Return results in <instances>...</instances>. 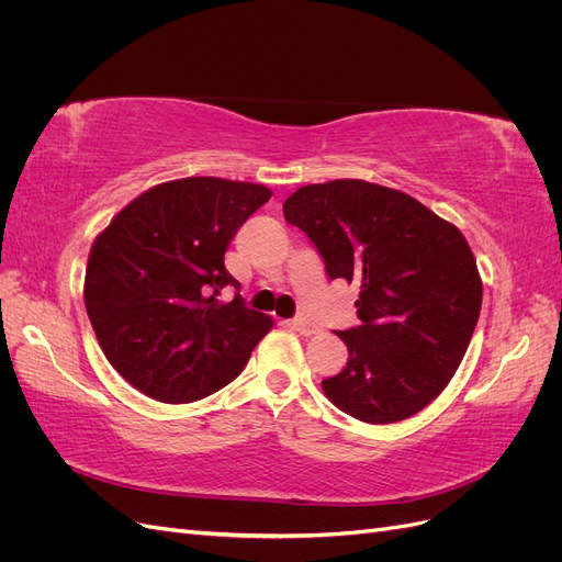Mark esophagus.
Instances as JSON below:
<instances>
[{
    "mask_svg": "<svg viewBox=\"0 0 562 562\" xmlns=\"http://www.w3.org/2000/svg\"><path fill=\"white\" fill-rule=\"evenodd\" d=\"M288 328L300 333V335H304V337H310V335H314V333L318 330L316 326H312V323L302 321V318H291V321H288Z\"/></svg>",
    "mask_w": 562,
    "mask_h": 562,
    "instance_id": "34e87169",
    "label": "esophagus"
}]
</instances>
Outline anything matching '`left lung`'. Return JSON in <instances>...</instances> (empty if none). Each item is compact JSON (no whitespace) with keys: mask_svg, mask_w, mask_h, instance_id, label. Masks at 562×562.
I'll list each match as a JSON object with an SVG mask.
<instances>
[{"mask_svg":"<svg viewBox=\"0 0 562 562\" xmlns=\"http://www.w3.org/2000/svg\"><path fill=\"white\" fill-rule=\"evenodd\" d=\"M283 215L318 248L330 279L361 285V326L337 333L347 368L323 380L339 411L391 424L417 415L462 363L483 302L473 252L411 194L366 180L304 184Z\"/></svg>","mask_w":562,"mask_h":562,"instance_id":"8db88e82","label":"left lung"}]
</instances>
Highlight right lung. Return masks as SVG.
I'll return each mask as SVG.
<instances>
[{
	"label": "right lung",
	"instance_id": "add662e5",
	"mask_svg": "<svg viewBox=\"0 0 562 562\" xmlns=\"http://www.w3.org/2000/svg\"><path fill=\"white\" fill-rule=\"evenodd\" d=\"M265 184L182 178L135 196L95 236L83 302L98 345L131 386L192 403L229 384L274 321L244 307L225 250L269 201Z\"/></svg>",
	"mask_w": 562,
	"mask_h": 562
}]
</instances>
